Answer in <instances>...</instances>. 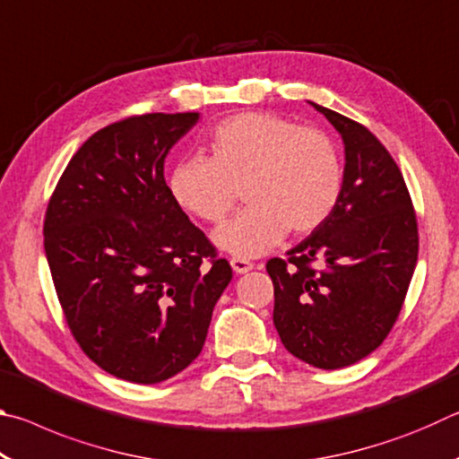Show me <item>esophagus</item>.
Segmentation results:
<instances>
[{
  "instance_id": "1",
  "label": "esophagus",
  "mask_w": 459,
  "mask_h": 459,
  "mask_svg": "<svg viewBox=\"0 0 459 459\" xmlns=\"http://www.w3.org/2000/svg\"><path fill=\"white\" fill-rule=\"evenodd\" d=\"M230 267H232V271H235L237 275H243V273H248V271H251L255 265H253L251 261H247V259L232 257L230 259Z\"/></svg>"
}]
</instances>
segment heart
<instances>
[{"instance_id": "heart-1", "label": "heart", "mask_w": 459, "mask_h": 459, "mask_svg": "<svg viewBox=\"0 0 459 459\" xmlns=\"http://www.w3.org/2000/svg\"><path fill=\"white\" fill-rule=\"evenodd\" d=\"M243 186L245 211L214 230V243L238 259L269 253L287 230L306 235L328 221L342 192V161L317 129L269 113H243L211 135V160L184 158L169 169L176 204L221 222Z\"/></svg>"}]
</instances>
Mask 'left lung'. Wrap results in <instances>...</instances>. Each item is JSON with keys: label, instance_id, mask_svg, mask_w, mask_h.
Returning <instances> with one entry per match:
<instances>
[{"label": "left lung", "instance_id": "left-lung-1", "mask_svg": "<svg viewBox=\"0 0 459 459\" xmlns=\"http://www.w3.org/2000/svg\"><path fill=\"white\" fill-rule=\"evenodd\" d=\"M344 143L338 204L322 227L271 259L273 324L295 359L344 368L383 344L417 265V221L405 180L360 123L312 103ZM318 261L323 269L312 270Z\"/></svg>", "mask_w": 459, "mask_h": 459}]
</instances>
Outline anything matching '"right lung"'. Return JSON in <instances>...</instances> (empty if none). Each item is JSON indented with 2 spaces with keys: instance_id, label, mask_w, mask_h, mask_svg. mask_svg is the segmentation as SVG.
<instances>
[{
  "instance_id": "add662e5",
  "label": "right lung",
  "mask_w": 459,
  "mask_h": 459,
  "mask_svg": "<svg viewBox=\"0 0 459 459\" xmlns=\"http://www.w3.org/2000/svg\"><path fill=\"white\" fill-rule=\"evenodd\" d=\"M198 119L147 113L97 131L46 211V261L66 322L92 362L129 383L190 367L232 279L164 178L166 155Z\"/></svg>"
}]
</instances>
